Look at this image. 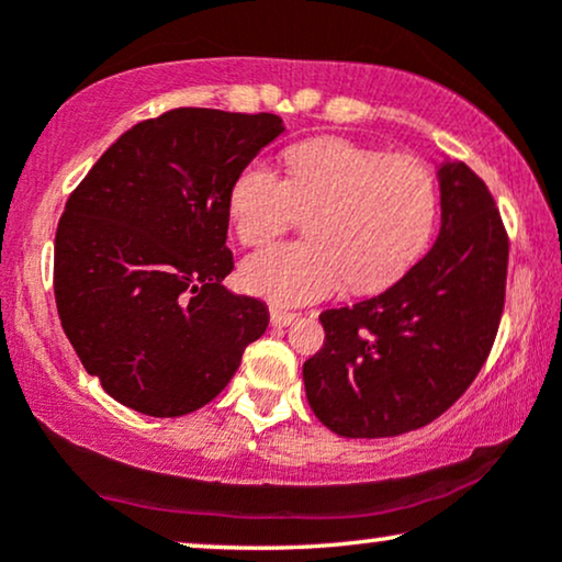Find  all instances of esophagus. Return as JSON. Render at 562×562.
<instances>
[{"instance_id": "1", "label": "esophagus", "mask_w": 562, "mask_h": 562, "mask_svg": "<svg viewBox=\"0 0 562 562\" xmlns=\"http://www.w3.org/2000/svg\"><path fill=\"white\" fill-rule=\"evenodd\" d=\"M299 317V314H294V312H286V310H271V325L273 327H286V325H291V322H294Z\"/></svg>"}]
</instances>
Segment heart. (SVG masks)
<instances>
[{
    "mask_svg": "<svg viewBox=\"0 0 562 562\" xmlns=\"http://www.w3.org/2000/svg\"><path fill=\"white\" fill-rule=\"evenodd\" d=\"M283 179L250 164L229 194L240 243L263 245L299 214L310 243H279L252 252L243 286L276 304H306L345 283L371 294L409 271L432 235L437 181L419 158L386 156L345 137H314L286 153Z\"/></svg>",
    "mask_w": 562,
    "mask_h": 562,
    "instance_id": "heart-1",
    "label": "heart"
}]
</instances>
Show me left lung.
I'll return each instance as SVG.
<instances>
[{"instance_id": "obj_1", "label": "left lung", "mask_w": 562, "mask_h": 562, "mask_svg": "<svg viewBox=\"0 0 562 562\" xmlns=\"http://www.w3.org/2000/svg\"><path fill=\"white\" fill-rule=\"evenodd\" d=\"M440 235L383 294L319 314L325 345L304 363L312 412L340 437H396L465 394L494 348L509 235L483 179L440 166Z\"/></svg>"}]
</instances>
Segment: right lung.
<instances>
[{
    "label": "right lung",
    "mask_w": 562,
    "mask_h": 562,
    "mask_svg": "<svg viewBox=\"0 0 562 562\" xmlns=\"http://www.w3.org/2000/svg\"><path fill=\"white\" fill-rule=\"evenodd\" d=\"M279 114L179 106L137 122L71 191L56 229L53 291L89 375L130 409L181 417L233 379L268 327L233 294L229 194Z\"/></svg>",
    "instance_id": "1"
}]
</instances>
